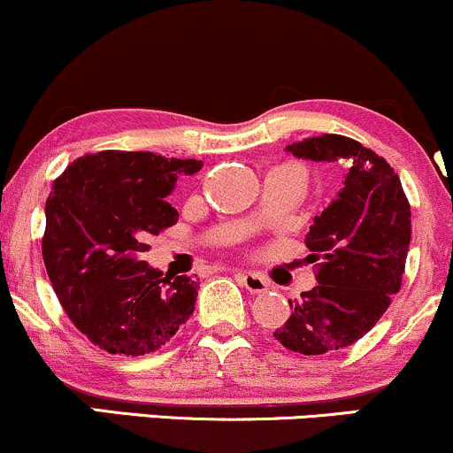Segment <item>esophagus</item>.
Here are the masks:
<instances>
[{
    "label": "esophagus",
    "instance_id": "obj_1",
    "mask_svg": "<svg viewBox=\"0 0 453 453\" xmlns=\"http://www.w3.org/2000/svg\"><path fill=\"white\" fill-rule=\"evenodd\" d=\"M238 279L251 294H264L268 289V280L257 273H238Z\"/></svg>",
    "mask_w": 453,
    "mask_h": 453
}]
</instances>
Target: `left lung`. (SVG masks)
Masks as SVG:
<instances>
[{
	"mask_svg": "<svg viewBox=\"0 0 453 453\" xmlns=\"http://www.w3.org/2000/svg\"><path fill=\"white\" fill-rule=\"evenodd\" d=\"M296 157L347 168L345 187L306 234L317 285L289 300L292 313L274 339L303 356L360 341L403 285L411 206L398 174L375 150L339 134L289 144Z\"/></svg>",
	"mask_w": 453,
	"mask_h": 453,
	"instance_id": "left-lung-1",
	"label": "left lung"
}]
</instances>
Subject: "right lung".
<instances>
[{
  "label": "right lung",
  "instance_id": "add662e5",
  "mask_svg": "<svg viewBox=\"0 0 453 453\" xmlns=\"http://www.w3.org/2000/svg\"><path fill=\"white\" fill-rule=\"evenodd\" d=\"M202 161L149 150L78 157L46 200L42 257L61 306L93 345L119 356L157 351L194 313L200 283L140 259L149 236L179 221L165 202Z\"/></svg>",
  "mask_w": 453,
  "mask_h": 453
}]
</instances>
